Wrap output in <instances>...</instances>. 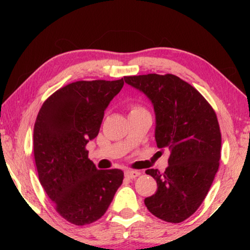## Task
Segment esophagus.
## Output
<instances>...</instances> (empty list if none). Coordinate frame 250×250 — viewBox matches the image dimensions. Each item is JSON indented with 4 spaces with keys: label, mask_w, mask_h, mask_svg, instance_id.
Here are the masks:
<instances>
[{
    "label": "esophagus",
    "mask_w": 250,
    "mask_h": 250,
    "mask_svg": "<svg viewBox=\"0 0 250 250\" xmlns=\"http://www.w3.org/2000/svg\"><path fill=\"white\" fill-rule=\"evenodd\" d=\"M140 174H141L140 171H133V170L125 171V176L128 177V179H134V177H137Z\"/></svg>",
    "instance_id": "34e87169"
}]
</instances>
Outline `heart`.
I'll return each mask as SVG.
<instances>
[{
  "mask_svg": "<svg viewBox=\"0 0 250 250\" xmlns=\"http://www.w3.org/2000/svg\"><path fill=\"white\" fill-rule=\"evenodd\" d=\"M142 110H145L140 105H137V104H131L130 105V115L131 113H135V112H139V111H142Z\"/></svg>",
  "mask_w": 250,
  "mask_h": 250,
  "instance_id": "b5f03b06",
  "label": "heart"
}]
</instances>
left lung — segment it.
<instances>
[{
    "mask_svg": "<svg viewBox=\"0 0 250 250\" xmlns=\"http://www.w3.org/2000/svg\"><path fill=\"white\" fill-rule=\"evenodd\" d=\"M125 82L151 100L156 146L171 151L163 173L146 171L158 189L145 204L162 221L183 222L201 206L218 171L222 134L216 113L195 88L175 75L125 76Z\"/></svg>",
    "mask_w": 250,
    "mask_h": 250,
    "instance_id": "8db88e82",
    "label": "left lung"
}]
</instances>
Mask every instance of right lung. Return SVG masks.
Returning a JSON list of instances; mask_svg holds the SVG:
<instances>
[{"label":"right lung","instance_id":"add662e5","mask_svg":"<svg viewBox=\"0 0 250 250\" xmlns=\"http://www.w3.org/2000/svg\"><path fill=\"white\" fill-rule=\"evenodd\" d=\"M124 83V78L68 83L49 96L37 115L33 149L39 179L57 213L74 225L98 221L124 181L118 168L98 170L86 149Z\"/></svg>","mask_w":250,"mask_h":250}]
</instances>
